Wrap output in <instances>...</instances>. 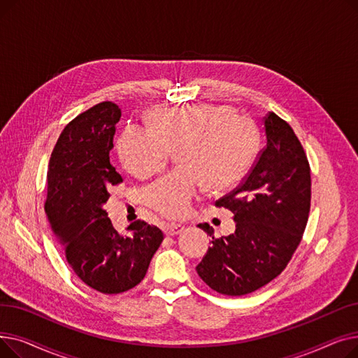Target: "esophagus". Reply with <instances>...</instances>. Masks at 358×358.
<instances>
[{
    "label": "esophagus",
    "mask_w": 358,
    "mask_h": 358,
    "mask_svg": "<svg viewBox=\"0 0 358 358\" xmlns=\"http://www.w3.org/2000/svg\"><path fill=\"white\" fill-rule=\"evenodd\" d=\"M184 224L178 223V222H171V223H166L165 224V234L166 235H178L184 231Z\"/></svg>",
    "instance_id": "obj_1"
}]
</instances>
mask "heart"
Wrapping results in <instances>:
<instances>
[{"mask_svg":"<svg viewBox=\"0 0 358 358\" xmlns=\"http://www.w3.org/2000/svg\"><path fill=\"white\" fill-rule=\"evenodd\" d=\"M258 141L254 120L236 115L231 106L193 104L152 110L148 126L123 129L116 148L126 171L138 178L158 173L178 149L180 166L149 184L145 200L164 216L182 217L204 182L223 192L243 178Z\"/></svg>","mask_w":358,"mask_h":358,"instance_id":"heart-1","label":"heart"}]
</instances>
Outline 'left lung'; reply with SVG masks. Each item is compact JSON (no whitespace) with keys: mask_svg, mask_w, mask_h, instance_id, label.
Instances as JSON below:
<instances>
[{"mask_svg":"<svg viewBox=\"0 0 358 358\" xmlns=\"http://www.w3.org/2000/svg\"><path fill=\"white\" fill-rule=\"evenodd\" d=\"M266 146L234 192L216 200L234 213L236 229L213 236L209 223L197 224L212 247L196 267L217 293L243 296L281 274L302 241L310 210V166L290 124L270 111L264 117Z\"/></svg>","mask_w":358,"mask_h":358,"instance_id":"obj_1","label":"left lung"}]
</instances>
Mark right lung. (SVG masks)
Instances as JSON below:
<instances>
[{
  "mask_svg": "<svg viewBox=\"0 0 358 358\" xmlns=\"http://www.w3.org/2000/svg\"><path fill=\"white\" fill-rule=\"evenodd\" d=\"M117 104L103 101L71 120L56 142L48 168L45 212L72 271L87 286L119 294L143 280L164 241L159 228L143 220L129 224L122 236L103 204L110 189L123 181L110 162Z\"/></svg>",
  "mask_w": 358,
  "mask_h": 358,
  "instance_id": "obj_1",
  "label": "right lung"
}]
</instances>
